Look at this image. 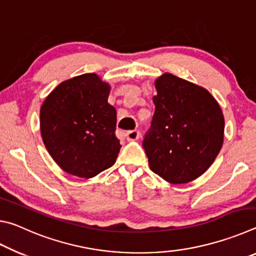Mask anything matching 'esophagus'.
Returning a JSON list of instances; mask_svg holds the SVG:
<instances>
[{
    "instance_id": "esophagus-1",
    "label": "esophagus",
    "mask_w": 256,
    "mask_h": 256,
    "mask_svg": "<svg viewBox=\"0 0 256 256\" xmlns=\"http://www.w3.org/2000/svg\"><path fill=\"white\" fill-rule=\"evenodd\" d=\"M140 136V132L138 130H132V131L126 132V138L128 141H136Z\"/></svg>"
}]
</instances>
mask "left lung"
<instances>
[{"label":"left lung","mask_w":256,"mask_h":256,"mask_svg":"<svg viewBox=\"0 0 256 256\" xmlns=\"http://www.w3.org/2000/svg\"><path fill=\"white\" fill-rule=\"evenodd\" d=\"M154 86V115L144 140L150 170L170 184L188 183L222 148V110L206 88L172 73L158 76Z\"/></svg>","instance_id":"obj_1"}]
</instances>
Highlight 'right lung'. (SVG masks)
I'll return each instance as SVG.
<instances>
[{
    "label": "right lung",
    "instance_id": "1",
    "mask_svg": "<svg viewBox=\"0 0 256 256\" xmlns=\"http://www.w3.org/2000/svg\"><path fill=\"white\" fill-rule=\"evenodd\" d=\"M110 92V84L86 73L60 82L42 102V142L68 174L92 178L115 164L120 144Z\"/></svg>",
    "mask_w": 256,
    "mask_h": 256
}]
</instances>
